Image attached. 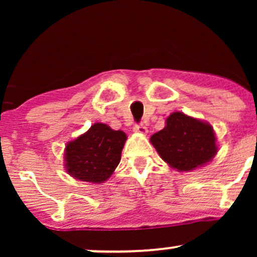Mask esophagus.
Listing matches in <instances>:
<instances>
[{"label": "esophagus", "mask_w": 257, "mask_h": 257, "mask_svg": "<svg viewBox=\"0 0 257 257\" xmlns=\"http://www.w3.org/2000/svg\"><path fill=\"white\" fill-rule=\"evenodd\" d=\"M133 131L138 133V134H147V126H145L144 124H137L134 125Z\"/></svg>", "instance_id": "esophagus-1"}]
</instances>
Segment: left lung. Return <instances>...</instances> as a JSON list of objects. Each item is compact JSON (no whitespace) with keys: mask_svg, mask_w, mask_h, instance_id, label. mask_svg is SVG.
I'll use <instances>...</instances> for the list:
<instances>
[{"mask_svg":"<svg viewBox=\"0 0 257 257\" xmlns=\"http://www.w3.org/2000/svg\"><path fill=\"white\" fill-rule=\"evenodd\" d=\"M150 140L161 158L178 172L205 166L217 153L213 126L182 112H173L166 126Z\"/></svg>","mask_w":257,"mask_h":257,"instance_id":"left-lung-1","label":"left lung"}]
</instances>
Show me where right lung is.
Masks as SVG:
<instances>
[{
  "label": "right lung",
  "mask_w": 257,
  "mask_h": 257,
  "mask_svg": "<svg viewBox=\"0 0 257 257\" xmlns=\"http://www.w3.org/2000/svg\"><path fill=\"white\" fill-rule=\"evenodd\" d=\"M126 140L122 131H113L104 123H95L84 134L67 143L65 169L73 179L101 184L119 164Z\"/></svg>",
  "instance_id": "add662e5"
}]
</instances>
